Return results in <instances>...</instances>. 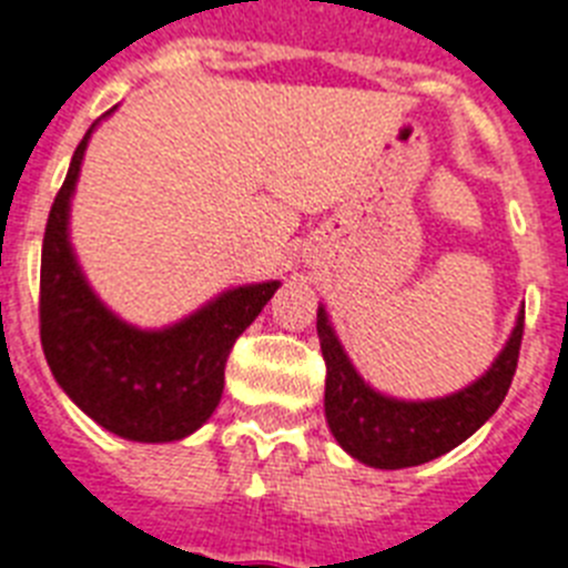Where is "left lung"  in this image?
I'll return each mask as SVG.
<instances>
[{
    "label": "left lung",
    "mask_w": 568,
    "mask_h": 568,
    "mask_svg": "<svg viewBox=\"0 0 568 568\" xmlns=\"http://www.w3.org/2000/svg\"><path fill=\"white\" fill-rule=\"evenodd\" d=\"M317 337L325 359V423L345 455L372 468H408L468 440L500 408L517 368L523 308L491 366L443 397L403 400L379 392L354 368L325 305H317Z\"/></svg>",
    "instance_id": "1"
}]
</instances>
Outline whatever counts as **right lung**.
I'll list each match as a JSON object with an SVG mask.
<instances>
[{"label":"right lung","mask_w":568,"mask_h":568,"mask_svg":"<svg viewBox=\"0 0 568 568\" xmlns=\"http://www.w3.org/2000/svg\"><path fill=\"white\" fill-rule=\"evenodd\" d=\"M73 151L42 243L39 323L59 388L105 432L134 443L185 440L220 406L225 359L260 317L280 280L220 291L162 328H140L111 312L88 283L71 243V200L93 131Z\"/></svg>","instance_id":"1"}]
</instances>
